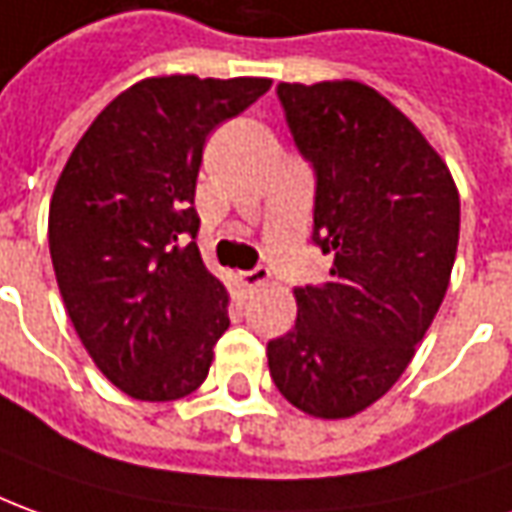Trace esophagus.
<instances>
[{
    "label": "esophagus",
    "instance_id": "obj_1",
    "mask_svg": "<svg viewBox=\"0 0 512 512\" xmlns=\"http://www.w3.org/2000/svg\"><path fill=\"white\" fill-rule=\"evenodd\" d=\"M270 281V270L267 267H253V270H245V273H239V284L245 287V290H256V287H264Z\"/></svg>",
    "mask_w": 512,
    "mask_h": 512
}]
</instances>
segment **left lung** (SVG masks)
I'll return each mask as SVG.
<instances>
[{
	"instance_id": "8db88e82",
	"label": "left lung",
	"mask_w": 512,
	"mask_h": 512,
	"mask_svg": "<svg viewBox=\"0 0 512 512\" xmlns=\"http://www.w3.org/2000/svg\"><path fill=\"white\" fill-rule=\"evenodd\" d=\"M292 139L315 167V245L326 284L295 290L298 317L267 343L278 393L312 418L368 410L398 382L449 290L460 195L446 161L376 88L278 83Z\"/></svg>"
}]
</instances>
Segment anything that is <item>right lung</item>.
Masks as SVG:
<instances>
[{
    "mask_svg": "<svg viewBox=\"0 0 512 512\" xmlns=\"http://www.w3.org/2000/svg\"><path fill=\"white\" fill-rule=\"evenodd\" d=\"M267 77H144L111 100L49 200L63 306L102 376L139 401L206 382L228 329V290L195 245V186L220 122L270 91Z\"/></svg>",
    "mask_w": 512,
    "mask_h": 512,
    "instance_id": "right-lung-1",
    "label": "right lung"
}]
</instances>
